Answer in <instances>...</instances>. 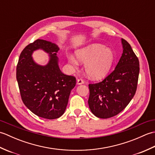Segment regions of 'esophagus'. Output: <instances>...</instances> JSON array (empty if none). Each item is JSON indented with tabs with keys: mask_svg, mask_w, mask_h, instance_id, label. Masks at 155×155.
Masks as SVG:
<instances>
[{
	"mask_svg": "<svg viewBox=\"0 0 155 155\" xmlns=\"http://www.w3.org/2000/svg\"><path fill=\"white\" fill-rule=\"evenodd\" d=\"M84 83V81L82 80V79H78L77 80V84H78V85H79V84H83Z\"/></svg>",
	"mask_w": 155,
	"mask_h": 155,
	"instance_id": "obj_1",
	"label": "esophagus"
}]
</instances>
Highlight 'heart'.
<instances>
[{
	"label": "heart",
	"instance_id": "obj_1",
	"mask_svg": "<svg viewBox=\"0 0 155 155\" xmlns=\"http://www.w3.org/2000/svg\"><path fill=\"white\" fill-rule=\"evenodd\" d=\"M75 57L70 56L68 62L73 66L78 64V61L85 63V73L92 80H100L109 72L114 60L110 48H105L99 43H93L75 52Z\"/></svg>",
	"mask_w": 155,
	"mask_h": 155
}]
</instances>
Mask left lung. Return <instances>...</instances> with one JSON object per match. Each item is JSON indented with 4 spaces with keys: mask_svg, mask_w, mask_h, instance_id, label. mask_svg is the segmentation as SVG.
<instances>
[{
    "mask_svg": "<svg viewBox=\"0 0 155 155\" xmlns=\"http://www.w3.org/2000/svg\"><path fill=\"white\" fill-rule=\"evenodd\" d=\"M123 54L114 71L99 83L88 85V103L95 116L108 118L124 109L136 93L139 61L130 45L121 38Z\"/></svg>",
    "mask_w": 155,
    "mask_h": 155,
    "instance_id": "left-lung-1",
    "label": "left lung"
}]
</instances>
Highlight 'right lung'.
Listing matches in <instances>:
<instances>
[{
    "mask_svg": "<svg viewBox=\"0 0 155 155\" xmlns=\"http://www.w3.org/2000/svg\"><path fill=\"white\" fill-rule=\"evenodd\" d=\"M58 49L55 44L38 39L24 48L16 67V80L23 103L32 113L47 119H55L64 114L76 84L75 77L60 70ZM38 50L48 54L49 61L45 65L38 64L32 58L33 52Z\"/></svg>",
    "mask_w": 155,
    "mask_h": 155,
    "instance_id": "obj_1",
    "label": "right lung"
}]
</instances>
